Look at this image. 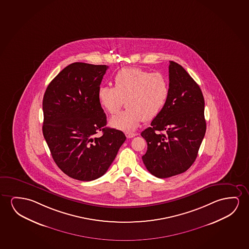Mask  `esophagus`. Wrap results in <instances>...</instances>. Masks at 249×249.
Segmentation results:
<instances>
[{"mask_svg":"<svg viewBox=\"0 0 249 249\" xmlns=\"http://www.w3.org/2000/svg\"><path fill=\"white\" fill-rule=\"evenodd\" d=\"M125 134H126V138H128V139H130V138H134L137 135V134H135V133H133V132H126L125 133Z\"/></svg>","mask_w":249,"mask_h":249,"instance_id":"34e87169","label":"esophagus"}]
</instances>
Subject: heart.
<instances>
[{"instance_id": "b5f03b06", "label": "heart", "mask_w": 249, "mask_h": 249, "mask_svg": "<svg viewBox=\"0 0 249 249\" xmlns=\"http://www.w3.org/2000/svg\"><path fill=\"white\" fill-rule=\"evenodd\" d=\"M114 87L102 86L97 98L102 107L114 115L110 126L123 130L136 129L143 121L154 119L163 110L170 97L169 79L162 72H151L139 68L121 69L114 78Z\"/></svg>"}]
</instances>
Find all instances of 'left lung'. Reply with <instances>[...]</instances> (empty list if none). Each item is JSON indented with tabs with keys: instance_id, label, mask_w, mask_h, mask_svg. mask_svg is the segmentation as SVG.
<instances>
[{
	"instance_id": "left-lung-1",
	"label": "left lung",
	"mask_w": 249,
	"mask_h": 249,
	"mask_svg": "<svg viewBox=\"0 0 249 249\" xmlns=\"http://www.w3.org/2000/svg\"><path fill=\"white\" fill-rule=\"evenodd\" d=\"M170 97L166 106L141 133L147 143L142 160L150 173L168 178L188 170L206 134L205 100L198 84L185 69L170 61ZM163 130L164 134L159 131Z\"/></svg>"
}]
</instances>
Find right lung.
I'll use <instances>...</instances> for the list:
<instances>
[{
  "label": "right lung",
  "mask_w": 249,
  "mask_h": 249,
  "mask_svg": "<svg viewBox=\"0 0 249 249\" xmlns=\"http://www.w3.org/2000/svg\"><path fill=\"white\" fill-rule=\"evenodd\" d=\"M106 65L74 62L49 84L43 99V137L62 172L90 181L104 176L126 136L106 127L97 90ZM102 131L101 138L95 134Z\"/></svg>",
  "instance_id": "1"
}]
</instances>
